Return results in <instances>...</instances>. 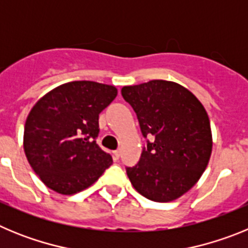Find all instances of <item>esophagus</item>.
I'll return each mask as SVG.
<instances>
[{"label":"esophagus","mask_w":248,"mask_h":248,"mask_svg":"<svg viewBox=\"0 0 248 248\" xmlns=\"http://www.w3.org/2000/svg\"><path fill=\"white\" fill-rule=\"evenodd\" d=\"M113 156H114V159H119L120 157V150L119 149H118V150H114L113 151Z\"/></svg>","instance_id":"esophagus-1"}]
</instances>
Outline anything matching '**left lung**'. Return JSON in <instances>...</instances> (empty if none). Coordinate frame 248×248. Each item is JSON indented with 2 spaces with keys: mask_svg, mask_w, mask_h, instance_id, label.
<instances>
[{
  "mask_svg": "<svg viewBox=\"0 0 248 248\" xmlns=\"http://www.w3.org/2000/svg\"><path fill=\"white\" fill-rule=\"evenodd\" d=\"M122 95L149 138L137 165L126 168L134 189L155 202L176 200L205 171L212 150L205 108L183 85L168 80L123 87Z\"/></svg>",
  "mask_w": 248,
  "mask_h": 248,
  "instance_id": "1",
  "label": "left lung"
}]
</instances>
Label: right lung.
Wrapping results in <instances>:
<instances>
[{"instance_id":"add662e5","label":"right lung","mask_w":248,"mask_h":248,"mask_svg":"<svg viewBox=\"0 0 248 248\" xmlns=\"http://www.w3.org/2000/svg\"><path fill=\"white\" fill-rule=\"evenodd\" d=\"M113 85L76 80L59 85L28 114L23 148L46 186L73 195L94 184L113 163L95 139L99 114L117 97Z\"/></svg>"}]
</instances>
